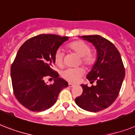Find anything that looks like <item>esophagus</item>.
<instances>
[{"mask_svg": "<svg viewBox=\"0 0 135 135\" xmlns=\"http://www.w3.org/2000/svg\"><path fill=\"white\" fill-rule=\"evenodd\" d=\"M74 86V85L73 84H71V83H69L68 84V86L70 87V88H72V87H73Z\"/></svg>", "mask_w": 135, "mask_h": 135, "instance_id": "34e87169", "label": "esophagus"}]
</instances>
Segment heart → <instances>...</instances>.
Instances as JSON below:
<instances>
[{"mask_svg": "<svg viewBox=\"0 0 135 135\" xmlns=\"http://www.w3.org/2000/svg\"><path fill=\"white\" fill-rule=\"evenodd\" d=\"M68 48L81 57V62L86 68H90L96 61V54L91 51V47L83 40H75L68 45ZM65 54L62 49H57L54 54V62L59 67H62L64 61ZM85 71L82 68H67L61 72V76L71 83L77 82L84 75Z\"/></svg>", "mask_w": 135, "mask_h": 135, "instance_id": "heart-1", "label": "heart"}]
</instances>
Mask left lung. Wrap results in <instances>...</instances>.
<instances>
[{
    "mask_svg": "<svg viewBox=\"0 0 135 135\" xmlns=\"http://www.w3.org/2000/svg\"><path fill=\"white\" fill-rule=\"evenodd\" d=\"M98 51V59L86 78L95 86L81 85L82 94L75 98L79 107L91 112L102 111L118 98L125 77V68L120 54L114 45L100 35H84Z\"/></svg>",
    "mask_w": 135,
    "mask_h": 135,
    "instance_id": "1",
    "label": "left lung"
}]
</instances>
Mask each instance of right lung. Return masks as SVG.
<instances>
[{"mask_svg": "<svg viewBox=\"0 0 135 135\" xmlns=\"http://www.w3.org/2000/svg\"><path fill=\"white\" fill-rule=\"evenodd\" d=\"M68 37L40 34L27 40L19 51L11 66L13 92L18 102L33 112H42L56 103L59 93L68 86L53 70L54 54ZM46 76L55 79L50 85Z\"/></svg>", "mask_w": 135, "mask_h": 135, "instance_id": "right-lung-1", "label": "right lung"}]
</instances>
